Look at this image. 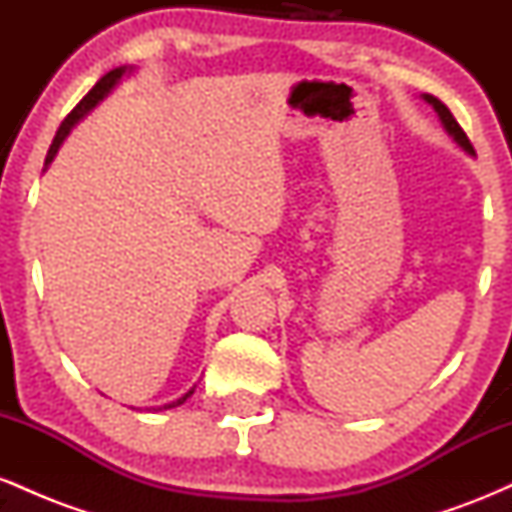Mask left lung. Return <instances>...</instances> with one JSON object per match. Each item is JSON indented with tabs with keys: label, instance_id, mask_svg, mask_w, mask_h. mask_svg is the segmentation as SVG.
Masks as SVG:
<instances>
[{
	"label": "left lung",
	"instance_id": "8db88e82",
	"mask_svg": "<svg viewBox=\"0 0 512 512\" xmlns=\"http://www.w3.org/2000/svg\"><path fill=\"white\" fill-rule=\"evenodd\" d=\"M424 98H426L428 103L433 105V110H436V113H438L440 122H443V127L448 129V134H450V137L455 139V142L460 144L462 149L467 151V154H474V146H472V142H469V137H467V134H464V129L460 127V122H457L455 117H452V113H450V110H448V105H445V103H440L438 98L428 96V93H426Z\"/></svg>",
	"mask_w": 512,
	"mask_h": 512
}]
</instances>
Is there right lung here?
Masks as SVG:
<instances>
[{
  "mask_svg": "<svg viewBox=\"0 0 512 512\" xmlns=\"http://www.w3.org/2000/svg\"><path fill=\"white\" fill-rule=\"evenodd\" d=\"M122 74H125V67H120V69H113V72H108V74H105L103 79L98 81V84L93 86L91 91H88L86 96L81 98L79 103H76V108L72 110V113H69L67 117H64V122H62V125H60V129H57L55 139H52V144H50V149H48V156H45V166H48V163L52 161V156L57 154V149H60V144L64 142V137H67V134H69V129H72V127L76 125V122H79L81 117H84V115L88 113V110L93 108V105H96L98 101H103V98H105V93H108L110 88H113V86L117 84V81H120V76H122ZM190 395H192V390L187 392L185 397L175 399L173 404H168L166 409H173V407H178V404L185 402V399L190 397Z\"/></svg>",
  "mask_w": 512,
  "mask_h": 512,
  "instance_id": "1",
  "label": "right lung"
}]
</instances>
